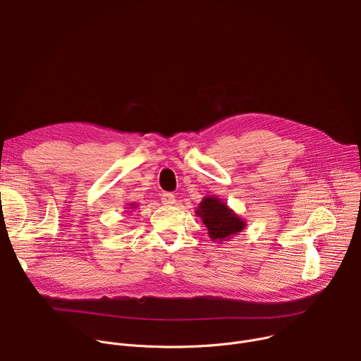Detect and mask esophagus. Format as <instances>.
Returning a JSON list of instances; mask_svg holds the SVG:
<instances>
[{
    "mask_svg": "<svg viewBox=\"0 0 361 361\" xmlns=\"http://www.w3.org/2000/svg\"><path fill=\"white\" fill-rule=\"evenodd\" d=\"M162 202H164L165 205H173V204H176L175 195H173V193H171V192L164 193V195H162Z\"/></svg>",
    "mask_w": 361,
    "mask_h": 361,
    "instance_id": "34e87169",
    "label": "esophagus"
}]
</instances>
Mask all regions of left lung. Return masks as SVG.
Segmentation results:
<instances>
[{"label":"left lung","instance_id":"1","mask_svg":"<svg viewBox=\"0 0 361 361\" xmlns=\"http://www.w3.org/2000/svg\"><path fill=\"white\" fill-rule=\"evenodd\" d=\"M195 214L202 219L209 238L218 244L229 241L232 236L243 232L247 226V221L236 215L224 199L218 196H205Z\"/></svg>","mask_w":361,"mask_h":361}]
</instances>
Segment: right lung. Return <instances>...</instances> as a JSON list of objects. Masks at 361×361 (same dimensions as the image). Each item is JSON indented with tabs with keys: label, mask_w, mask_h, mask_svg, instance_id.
Returning a JSON list of instances; mask_svg holds the SVG:
<instances>
[{
	"label": "right lung",
	"mask_w": 361,
	"mask_h": 361,
	"mask_svg": "<svg viewBox=\"0 0 361 361\" xmlns=\"http://www.w3.org/2000/svg\"><path fill=\"white\" fill-rule=\"evenodd\" d=\"M135 208H137V205H136V204H129L126 209H135ZM128 212H130V211H128Z\"/></svg>",
	"instance_id": "1"
}]
</instances>
